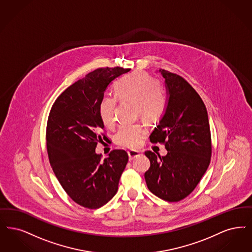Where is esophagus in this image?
Segmentation results:
<instances>
[{"instance_id":"obj_1","label":"esophagus","mask_w":252,"mask_h":252,"mask_svg":"<svg viewBox=\"0 0 252 252\" xmlns=\"http://www.w3.org/2000/svg\"><path fill=\"white\" fill-rule=\"evenodd\" d=\"M128 157H129V160H133L135 158L139 157L141 155V152L137 151V150H129L127 152Z\"/></svg>"}]
</instances>
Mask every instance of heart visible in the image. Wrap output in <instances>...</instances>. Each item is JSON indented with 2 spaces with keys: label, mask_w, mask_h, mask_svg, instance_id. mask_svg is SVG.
Here are the masks:
<instances>
[{
  "label": "heart",
  "mask_w": 252,
  "mask_h": 252,
  "mask_svg": "<svg viewBox=\"0 0 252 252\" xmlns=\"http://www.w3.org/2000/svg\"><path fill=\"white\" fill-rule=\"evenodd\" d=\"M114 96L105 95L99 103L101 121L107 127L115 125L117 100L135 104L136 113L143 121H160L167 111L168 98L160 83L150 75L138 72L123 77L115 83ZM147 133L141 124L122 125L114 135V141L122 146L136 148L140 146Z\"/></svg>",
  "instance_id": "b5f03b06"
}]
</instances>
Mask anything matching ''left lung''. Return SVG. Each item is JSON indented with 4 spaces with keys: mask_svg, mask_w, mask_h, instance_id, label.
<instances>
[{
    "mask_svg": "<svg viewBox=\"0 0 252 252\" xmlns=\"http://www.w3.org/2000/svg\"><path fill=\"white\" fill-rule=\"evenodd\" d=\"M169 94L168 107L150 135L153 143H163L168 154H144L150 168L144 173L149 190L167 201H179L191 193L211 160L208 114L203 101L181 76L159 70Z\"/></svg>",
    "mask_w": 252,
    "mask_h": 252,
    "instance_id": "left-lung-1",
    "label": "left lung"
}]
</instances>
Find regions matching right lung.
Masks as SVG:
<instances>
[{
    "instance_id": "add662e5",
    "label": "right lung",
    "mask_w": 252,
    "mask_h": 252,
    "mask_svg": "<svg viewBox=\"0 0 252 252\" xmlns=\"http://www.w3.org/2000/svg\"><path fill=\"white\" fill-rule=\"evenodd\" d=\"M130 70L101 67L63 91L51 107L47 123V150L58 181L76 203L97 209L116 194L128 155L115 149L105 159L95 154L108 140L98 107L111 81Z\"/></svg>"
}]
</instances>
